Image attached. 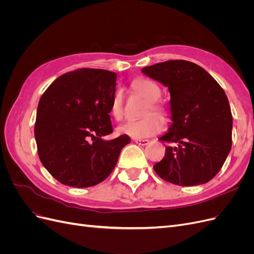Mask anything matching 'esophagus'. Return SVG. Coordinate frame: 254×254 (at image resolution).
I'll return each mask as SVG.
<instances>
[{"instance_id": "esophagus-1", "label": "esophagus", "mask_w": 254, "mask_h": 254, "mask_svg": "<svg viewBox=\"0 0 254 254\" xmlns=\"http://www.w3.org/2000/svg\"><path fill=\"white\" fill-rule=\"evenodd\" d=\"M134 142H135L136 144L142 145V146H144V145H147V144L149 143V141H148V140H146V139H134Z\"/></svg>"}]
</instances>
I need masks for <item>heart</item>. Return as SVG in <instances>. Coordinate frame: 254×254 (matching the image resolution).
Segmentation results:
<instances>
[{
  "mask_svg": "<svg viewBox=\"0 0 254 254\" xmlns=\"http://www.w3.org/2000/svg\"><path fill=\"white\" fill-rule=\"evenodd\" d=\"M131 86L136 93L143 96L149 104L144 111V114H146L144 118L127 121L119 128V131L131 137H136V139L160 133L164 129V121L159 115L154 114L158 113L160 115L166 117L167 111L162 105L157 103L161 95V90L158 84L148 79L137 78L132 82ZM150 112L155 113L150 114ZM110 112L115 120H121L124 114V97H123V92L119 89L115 90L112 95Z\"/></svg>",
  "mask_w": 254,
  "mask_h": 254,
  "instance_id": "heart-1",
  "label": "heart"
}]
</instances>
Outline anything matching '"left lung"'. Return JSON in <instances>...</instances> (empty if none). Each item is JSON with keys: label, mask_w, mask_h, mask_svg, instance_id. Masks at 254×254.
Listing matches in <instances>:
<instances>
[{"label": "left lung", "mask_w": 254, "mask_h": 254, "mask_svg": "<svg viewBox=\"0 0 254 254\" xmlns=\"http://www.w3.org/2000/svg\"><path fill=\"white\" fill-rule=\"evenodd\" d=\"M142 72L171 93L173 124L160 137L167 145L153 170L176 186L209 182L232 146V113L224 89L204 68L187 60L164 61Z\"/></svg>", "instance_id": "left-lung-1"}]
</instances>
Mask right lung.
<instances>
[{"label": "right lung", "instance_id": "obj_1", "mask_svg": "<svg viewBox=\"0 0 254 254\" xmlns=\"http://www.w3.org/2000/svg\"><path fill=\"white\" fill-rule=\"evenodd\" d=\"M117 73L77 68L52 82L38 104L35 137L38 156L64 186L89 188L104 181L117 165L126 134L110 141V103Z\"/></svg>", "mask_w": 254, "mask_h": 254}]
</instances>
